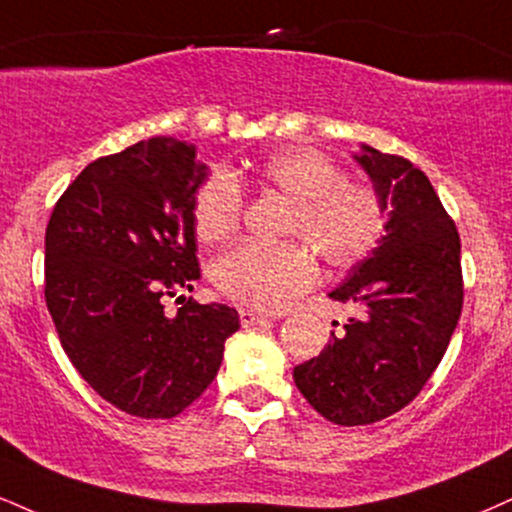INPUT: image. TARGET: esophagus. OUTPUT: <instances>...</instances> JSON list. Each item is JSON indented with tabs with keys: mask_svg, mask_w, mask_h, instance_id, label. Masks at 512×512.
<instances>
[{
	"mask_svg": "<svg viewBox=\"0 0 512 512\" xmlns=\"http://www.w3.org/2000/svg\"><path fill=\"white\" fill-rule=\"evenodd\" d=\"M238 315H240V324H243V326L264 324V322H269V319H274L272 315H264V312H255V310H250V307H240Z\"/></svg>",
	"mask_w": 512,
	"mask_h": 512,
	"instance_id": "obj_1",
	"label": "esophagus"
}]
</instances>
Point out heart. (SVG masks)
I'll list each match as a JSON object with an SVG mask.
<instances>
[{
	"mask_svg": "<svg viewBox=\"0 0 512 512\" xmlns=\"http://www.w3.org/2000/svg\"><path fill=\"white\" fill-rule=\"evenodd\" d=\"M252 183L264 193L291 200L281 245L240 243L212 264V281L226 298L255 310H286L317 281L322 257L331 269H348L377 248L386 209L362 183L346 181L341 166L310 147H291L252 169ZM243 195L236 178L214 171L195 195L193 224L202 243H221L238 231ZM307 247L311 249L306 250Z\"/></svg>",
	"mask_w": 512,
	"mask_h": 512,
	"instance_id": "b5f03b06",
	"label": "heart"
}]
</instances>
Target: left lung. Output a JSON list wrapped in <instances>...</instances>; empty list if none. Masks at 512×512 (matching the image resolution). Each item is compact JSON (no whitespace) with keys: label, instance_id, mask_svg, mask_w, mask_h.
Instances as JSON below:
<instances>
[{"label":"left lung","instance_id":"8db88e82","mask_svg":"<svg viewBox=\"0 0 512 512\" xmlns=\"http://www.w3.org/2000/svg\"><path fill=\"white\" fill-rule=\"evenodd\" d=\"M353 159L384 202L386 226L329 298L355 303L362 317L293 369L307 403L343 427L403 410L439 367L463 310L460 236L424 171L369 145Z\"/></svg>","mask_w":512,"mask_h":512}]
</instances>
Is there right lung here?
Here are the masks:
<instances>
[{
    "mask_svg": "<svg viewBox=\"0 0 512 512\" xmlns=\"http://www.w3.org/2000/svg\"><path fill=\"white\" fill-rule=\"evenodd\" d=\"M207 164L176 138L140 140L80 171L45 233V300L61 348L128 415L169 420L202 396L240 319L233 307L162 298L200 279L193 224Z\"/></svg>",
    "mask_w": 512,
    "mask_h": 512,
    "instance_id": "add662e5",
    "label": "right lung"
}]
</instances>
